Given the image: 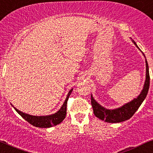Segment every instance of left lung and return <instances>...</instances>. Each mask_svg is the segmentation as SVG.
Masks as SVG:
<instances>
[{
  "instance_id": "left-lung-1",
  "label": "left lung",
  "mask_w": 153,
  "mask_h": 153,
  "mask_svg": "<svg viewBox=\"0 0 153 153\" xmlns=\"http://www.w3.org/2000/svg\"><path fill=\"white\" fill-rule=\"evenodd\" d=\"M134 45L139 49L137 45L134 40H132ZM140 50V49H139ZM144 56L145 54H143ZM146 58V56H145ZM146 78L145 84H144L143 88L142 89L141 92L138 96L137 98L133 99L130 102L123 105V106L118 108L109 110L105 108L104 107L98 103L91 95V103L93 108L94 114L95 116L100 120L110 123H117L127 120L131 118L136 111L138 109L141 103H143L144 99H146V96L148 94V89L150 87V75H149V68H148V62L146 59Z\"/></svg>"
}]
</instances>
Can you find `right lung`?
<instances>
[{"label": "right lung", "instance_id": "1", "mask_svg": "<svg viewBox=\"0 0 153 153\" xmlns=\"http://www.w3.org/2000/svg\"><path fill=\"white\" fill-rule=\"evenodd\" d=\"M73 89H71L70 91H68V95H67L66 100H65L64 104L61 107V108L54 114L46 116H34L30 115L28 114L24 113L23 112L19 111L14 107L13 105V107L15 108L16 111L24 118L25 120H26L28 123H29L30 125L36 127H40V128H49L52 127L53 126L57 125L60 124L64 120V118L66 117V108H67V101L69 98V96L71 95V92H72Z\"/></svg>", "mask_w": 153, "mask_h": 153}]
</instances>
